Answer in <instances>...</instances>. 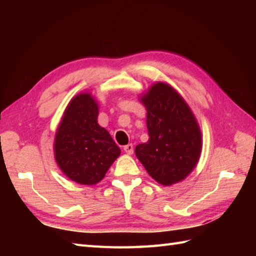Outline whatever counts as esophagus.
<instances>
[{
	"mask_svg": "<svg viewBox=\"0 0 256 256\" xmlns=\"http://www.w3.org/2000/svg\"><path fill=\"white\" fill-rule=\"evenodd\" d=\"M123 150H124L125 153L128 154V155H132V154H133V145H132V144L125 145L124 148H123Z\"/></svg>",
	"mask_w": 256,
	"mask_h": 256,
	"instance_id": "34e87169",
	"label": "esophagus"
}]
</instances>
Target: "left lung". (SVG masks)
<instances>
[{
  "label": "left lung",
  "mask_w": 256,
  "mask_h": 256,
  "mask_svg": "<svg viewBox=\"0 0 256 256\" xmlns=\"http://www.w3.org/2000/svg\"><path fill=\"white\" fill-rule=\"evenodd\" d=\"M140 102L146 108L150 138L135 148L148 175L162 186L184 180L197 166L202 136L188 103L170 84H152Z\"/></svg>",
  "instance_id": "left-lung-1"
}]
</instances>
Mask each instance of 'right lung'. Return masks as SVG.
<instances>
[{
    "label": "right lung",
    "mask_w": 256,
    "mask_h": 256,
    "mask_svg": "<svg viewBox=\"0 0 256 256\" xmlns=\"http://www.w3.org/2000/svg\"><path fill=\"white\" fill-rule=\"evenodd\" d=\"M99 103L90 92L74 96L64 108L54 140L58 167L70 180L92 186L104 178L121 150L98 123Z\"/></svg>",
    "instance_id": "add662e5"
}]
</instances>
